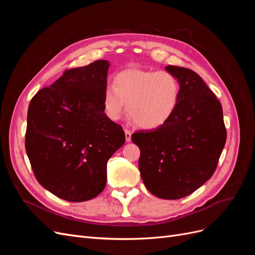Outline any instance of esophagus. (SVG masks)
<instances>
[{
    "mask_svg": "<svg viewBox=\"0 0 255 255\" xmlns=\"http://www.w3.org/2000/svg\"><path fill=\"white\" fill-rule=\"evenodd\" d=\"M125 133H126V140H127L128 142L130 141V137H132V133H130V130L128 129V128H126V129H125Z\"/></svg>",
    "mask_w": 255,
    "mask_h": 255,
    "instance_id": "obj_1",
    "label": "esophagus"
}]
</instances>
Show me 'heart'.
<instances>
[{
	"instance_id": "1",
	"label": "heart",
	"mask_w": 255,
	"mask_h": 255,
	"mask_svg": "<svg viewBox=\"0 0 255 255\" xmlns=\"http://www.w3.org/2000/svg\"><path fill=\"white\" fill-rule=\"evenodd\" d=\"M181 85L166 70L128 69L117 74L114 85H107L103 107L107 117L118 120L126 109L136 125L156 128L172 117L180 101Z\"/></svg>"
}]
</instances>
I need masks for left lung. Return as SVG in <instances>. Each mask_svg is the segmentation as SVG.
Wrapping results in <instances>:
<instances>
[{
	"label": "left lung",
	"instance_id": "left-lung-1",
	"mask_svg": "<svg viewBox=\"0 0 255 255\" xmlns=\"http://www.w3.org/2000/svg\"><path fill=\"white\" fill-rule=\"evenodd\" d=\"M181 85L172 117L153 130H139L132 141L139 146L141 179L160 199L186 197L210 180L227 140L219 100L195 71L167 66Z\"/></svg>",
	"mask_w": 255,
	"mask_h": 255
}]
</instances>
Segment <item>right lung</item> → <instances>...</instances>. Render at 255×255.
<instances>
[{"label":"right lung","instance_id":"1","mask_svg":"<svg viewBox=\"0 0 255 255\" xmlns=\"http://www.w3.org/2000/svg\"><path fill=\"white\" fill-rule=\"evenodd\" d=\"M110 63L65 70L30 100L25 150L41 186L70 202L101 194L107 161L126 142L122 127L104 114Z\"/></svg>","mask_w":255,"mask_h":255}]
</instances>
